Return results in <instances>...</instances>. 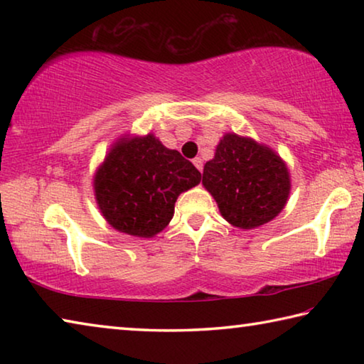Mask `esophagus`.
Returning <instances> with one entry per match:
<instances>
[{"label":"esophagus","mask_w":364,"mask_h":364,"mask_svg":"<svg viewBox=\"0 0 364 364\" xmlns=\"http://www.w3.org/2000/svg\"><path fill=\"white\" fill-rule=\"evenodd\" d=\"M193 164L196 165V168L199 170V171L204 170V162H202V159H200V157H196V159L193 160Z\"/></svg>","instance_id":"34e87169"}]
</instances>
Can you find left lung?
I'll return each mask as SVG.
<instances>
[{"mask_svg":"<svg viewBox=\"0 0 364 364\" xmlns=\"http://www.w3.org/2000/svg\"><path fill=\"white\" fill-rule=\"evenodd\" d=\"M202 184L232 226L252 230L278 217L291 191L286 164L267 146L228 133L208 160Z\"/></svg>","mask_w":364,"mask_h":364,"instance_id":"8db88e82","label":"left lung"}]
</instances>
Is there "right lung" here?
<instances>
[{
  "mask_svg": "<svg viewBox=\"0 0 364 364\" xmlns=\"http://www.w3.org/2000/svg\"><path fill=\"white\" fill-rule=\"evenodd\" d=\"M200 183V171L154 134L123 138L96 171L95 193L104 218L122 232L152 237L173 218L175 202Z\"/></svg>",
  "mask_w": 364,
  "mask_h": 364,
  "instance_id": "right-lung-1",
  "label": "right lung"
}]
</instances>
